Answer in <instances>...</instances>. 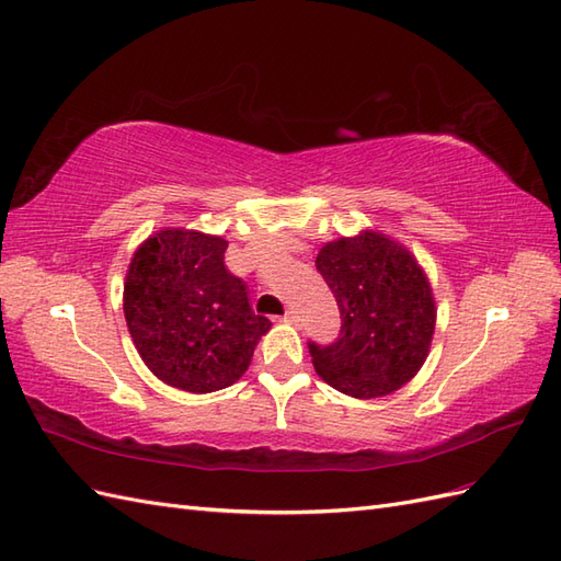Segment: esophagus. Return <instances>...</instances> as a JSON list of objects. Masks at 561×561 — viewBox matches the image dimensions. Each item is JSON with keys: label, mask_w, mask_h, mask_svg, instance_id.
<instances>
[{"label": "esophagus", "mask_w": 561, "mask_h": 561, "mask_svg": "<svg viewBox=\"0 0 561 561\" xmlns=\"http://www.w3.org/2000/svg\"><path fill=\"white\" fill-rule=\"evenodd\" d=\"M283 321H285V323H299V317H297V311H295V309H288V311H285V317H283Z\"/></svg>", "instance_id": "obj_1"}]
</instances>
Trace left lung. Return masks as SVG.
Masks as SVG:
<instances>
[{"label": "left lung", "mask_w": 561, "mask_h": 561, "mask_svg": "<svg viewBox=\"0 0 561 561\" xmlns=\"http://www.w3.org/2000/svg\"><path fill=\"white\" fill-rule=\"evenodd\" d=\"M317 268L331 288L343 331L337 343L309 345L323 383L357 400L388 398L426 362L438 307L414 252L380 230L325 242Z\"/></svg>", "instance_id": "left-lung-1"}]
</instances>
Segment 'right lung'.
<instances>
[{
	"label": "right lung",
	"instance_id": "right-lung-1",
	"mask_svg": "<svg viewBox=\"0 0 561 561\" xmlns=\"http://www.w3.org/2000/svg\"><path fill=\"white\" fill-rule=\"evenodd\" d=\"M228 240L167 226L133 252L123 313L145 366L161 383L216 392L250 368L266 317L250 309L244 283L224 266Z\"/></svg>",
	"mask_w": 561,
	"mask_h": 561
}]
</instances>
